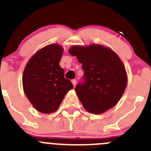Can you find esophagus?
I'll list each match as a JSON object with an SVG mask.
<instances>
[{"instance_id": "1", "label": "esophagus", "mask_w": 151, "mask_h": 151, "mask_svg": "<svg viewBox=\"0 0 151 151\" xmlns=\"http://www.w3.org/2000/svg\"><path fill=\"white\" fill-rule=\"evenodd\" d=\"M72 83H73V86H76V79H73L72 80Z\"/></svg>"}]
</instances>
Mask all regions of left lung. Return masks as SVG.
I'll list each match as a JSON object with an SVG mask.
<instances>
[{"instance_id": "1", "label": "left lung", "mask_w": 151, "mask_h": 151, "mask_svg": "<svg viewBox=\"0 0 151 151\" xmlns=\"http://www.w3.org/2000/svg\"><path fill=\"white\" fill-rule=\"evenodd\" d=\"M69 54L82 64L84 82L75 88L88 112L101 114L115 106L124 94L128 78L122 61L112 49L97 44L73 45Z\"/></svg>"}]
</instances>
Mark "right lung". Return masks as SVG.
Here are the masks:
<instances>
[{
	"label": "right lung",
	"instance_id": "add662e5",
	"mask_svg": "<svg viewBox=\"0 0 151 151\" xmlns=\"http://www.w3.org/2000/svg\"><path fill=\"white\" fill-rule=\"evenodd\" d=\"M63 48L58 44L44 47L31 57L22 74L24 93L35 110L51 113L59 108L73 85L60 66Z\"/></svg>",
	"mask_w": 151,
	"mask_h": 151
}]
</instances>
